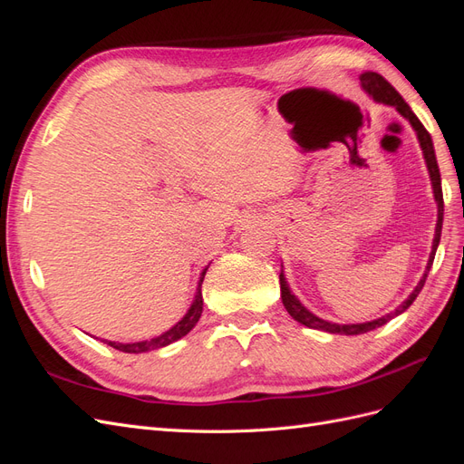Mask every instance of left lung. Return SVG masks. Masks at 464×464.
<instances>
[{"label": "left lung", "instance_id": "obj_1", "mask_svg": "<svg viewBox=\"0 0 464 464\" xmlns=\"http://www.w3.org/2000/svg\"><path fill=\"white\" fill-rule=\"evenodd\" d=\"M360 81H362V87L366 89V92H370V94L373 96V101L389 104V106H395V108L401 111V116H404L406 120H409L411 125L414 128V131H416V135H418L420 147H422V150H424V159H426L428 170H430V178H431L435 201H438V227H435V237H433V246H431V254H430V261H428V266H426V273H424L422 278H420L418 286L414 288V292L411 294V296L406 298V300L397 307L395 312H391L389 315L379 317V319H375V321L358 323V325H336V323H329V321L319 319V317L314 315L312 312H307L305 307L300 304V300H298L296 296H294V294H292L290 288H288V285H286L285 275L280 273V298H283V304H285V307H286V312L292 315V319H296L298 323H302V325L310 327V329H319V331L334 333V334H362V333H368V331H373V329H377V327L385 325V323H387L389 319L397 317V315H401L402 312L409 310V307L412 305V302L416 300V296L420 294V290L424 288V283H426L428 273H430V269H431L433 257H435V251H438V246H440V240H441V224H443L441 176H440L438 159H435L431 135L428 133V130L424 128L422 121H420V120L416 118V114L411 110V106L404 102V98L395 91V87H392L387 79H383L379 73L366 72V73L360 75Z\"/></svg>", "mask_w": 464, "mask_h": 464}]
</instances>
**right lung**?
<instances>
[{
	"instance_id": "right-lung-1",
	"label": "right lung",
	"mask_w": 464,
	"mask_h": 464,
	"mask_svg": "<svg viewBox=\"0 0 464 464\" xmlns=\"http://www.w3.org/2000/svg\"><path fill=\"white\" fill-rule=\"evenodd\" d=\"M208 269V266H207ZM207 269L201 273V280H199V288L198 292H195V300L191 304V307L188 310V314L184 315V319L178 321L176 325L166 331L164 334L157 336V339H150V341H143V343H131V344H121V343H111V341H106L111 348L120 350V353H130V354H139V353H147V350H157V348H162V346H168L172 344L176 341H179L181 336H186L195 325H198V321L203 314V296H201V285H203V278H205V273Z\"/></svg>"
}]
</instances>
